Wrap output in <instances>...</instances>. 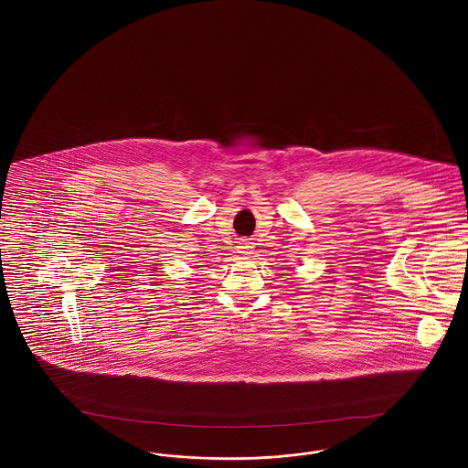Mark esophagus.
Segmentation results:
<instances>
[{
	"label": "esophagus",
	"instance_id": "1",
	"mask_svg": "<svg viewBox=\"0 0 468 468\" xmlns=\"http://www.w3.org/2000/svg\"><path fill=\"white\" fill-rule=\"evenodd\" d=\"M240 249H249V245H247V242H242V244H240Z\"/></svg>",
	"mask_w": 468,
	"mask_h": 468
}]
</instances>
